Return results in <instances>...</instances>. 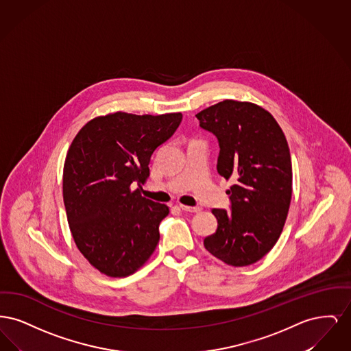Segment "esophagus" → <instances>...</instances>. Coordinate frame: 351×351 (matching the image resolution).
Returning <instances> with one entry per match:
<instances>
[{
  "instance_id": "esophagus-1",
  "label": "esophagus",
  "mask_w": 351,
  "mask_h": 351,
  "mask_svg": "<svg viewBox=\"0 0 351 351\" xmlns=\"http://www.w3.org/2000/svg\"><path fill=\"white\" fill-rule=\"evenodd\" d=\"M179 208L182 210H185V212H193V213H197L201 210L200 206H188V205H183V204H179Z\"/></svg>"
}]
</instances>
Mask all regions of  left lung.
<instances>
[{"mask_svg":"<svg viewBox=\"0 0 351 351\" xmlns=\"http://www.w3.org/2000/svg\"><path fill=\"white\" fill-rule=\"evenodd\" d=\"M201 129L218 141L217 171L234 185L230 212L213 209L216 233L204 246L226 265L262 259L279 239L292 197V163L283 130L267 110L225 100L196 114Z\"/></svg>","mask_w":351,"mask_h":351,"instance_id":"obj_1","label":"left lung"}]
</instances>
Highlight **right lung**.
I'll list each match as a JSON object with an SVG mask.
<instances>
[{
	"mask_svg": "<svg viewBox=\"0 0 351 351\" xmlns=\"http://www.w3.org/2000/svg\"><path fill=\"white\" fill-rule=\"evenodd\" d=\"M182 113L117 112L89 121L63 169V200L77 249L100 272L122 278L145 265L159 242L167 205L141 196L154 151L173 135ZM132 184L140 188L131 191Z\"/></svg>",
	"mask_w": 351,
	"mask_h": 351,
	"instance_id": "add662e5",
	"label": "right lung"
}]
</instances>
